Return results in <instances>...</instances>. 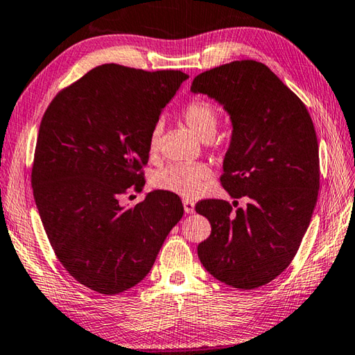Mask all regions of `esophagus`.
I'll return each mask as SVG.
<instances>
[{
	"mask_svg": "<svg viewBox=\"0 0 355 355\" xmlns=\"http://www.w3.org/2000/svg\"><path fill=\"white\" fill-rule=\"evenodd\" d=\"M184 210L187 215H191V213H195V202H193L191 199H184Z\"/></svg>",
	"mask_w": 355,
	"mask_h": 355,
	"instance_id": "obj_1",
	"label": "esophagus"
}]
</instances>
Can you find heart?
<instances>
[{"label":"heart","instance_id":"b5f03b06","mask_svg":"<svg viewBox=\"0 0 355 355\" xmlns=\"http://www.w3.org/2000/svg\"><path fill=\"white\" fill-rule=\"evenodd\" d=\"M182 120L189 126L193 135H196L200 140L209 142L216 135L219 116L216 106L209 100L195 98L187 103L182 112ZM160 123L155 125L150 135V151L156 153L159 150L160 140ZM211 171L209 166L202 164H173L159 170L153 182L160 190L176 193L179 196L193 198L202 193L205 182L210 179Z\"/></svg>","mask_w":355,"mask_h":355}]
</instances>
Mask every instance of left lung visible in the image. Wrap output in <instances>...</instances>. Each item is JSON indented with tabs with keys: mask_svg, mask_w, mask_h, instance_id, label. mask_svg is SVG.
Segmentation results:
<instances>
[{
	"mask_svg": "<svg viewBox=\"0 0 355 355\" xmlns=\"http://www.w3.org/2000/svg\"><path fill=\"white\" fill-rule=\"evenodd\" d=\"M191 92L215 98L230 116L220 184L249 200L236 210L227 200H200L196 211L211 233L198 255L220 283L257 289L286 270L309 227L320 189L315 128L302 100L255 60L199 73Z\"/></svg>",
	"mask_w": 355,
	"mask_h": 355,
	"instance_id": "left-lung-1",
	"label": "left lung"
}]
</instances>
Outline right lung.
I'll return each mask as SVG.
<instances>
[{
  "label": "right lung",
  "instance_id": "1",
  "mask_svg": "<svg viewBox=\"0 0 355 355\" xmlns=\"http://www.w3.org/2000/svg\"><path fill=\"white\" fill-rule=\"evenodd\" d=\"M189 78L182 71L102 64L60 91L40 123L32 189L46 235L69 275L114 295L148 275L184 215L175 193L142 190L150 135L165 105Z\"/></svg>",
  "mask_w": 355,
  "mask_h": 355
}]
</instances>
